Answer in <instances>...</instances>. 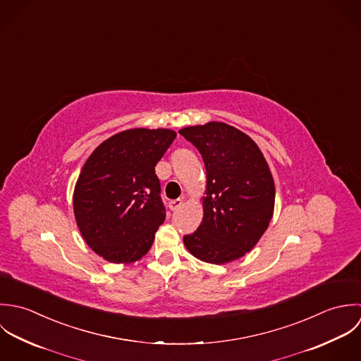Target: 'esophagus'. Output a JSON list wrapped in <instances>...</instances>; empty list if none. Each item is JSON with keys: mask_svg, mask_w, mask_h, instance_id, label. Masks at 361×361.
<instances>
[{"mask_svg": "<svg viewBox=\"0 0 361 361\" xmlns=\"http://www.w3.org/2000/svg\"><path fill=\"white\" fill-rule=\"evenodd\" d=\"M181 205H183V200H180V198H178V200H174V201H170V202H169V208H170L171 211H177V209H178Z\"/></svg>", "mask_w": 361, "mask_h": 361, "instance_id": "esophagus-1", "label": "esophagus"}]
</instances>
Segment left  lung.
<instances>
[{
	"label": "left lung",
	"mask_w": 361,
	"mask_h": 361,
	"mask_svg": "<svg viewBox=\"0 0 361 361\" xmlns=\"http://www.w3.org/2000/svg\"><path fill=\"white\" fill-rule=\"evenodd\" d=\"M180 134L194 145L207 169V197L200 227L184 235L201 261L226 264L254 248L269 226L275 184L268 163L248 135L224 123L187 127Z\"/></svg>",
	"instance_id": "1"
}]
</instances>
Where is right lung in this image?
<instances>
[{"instance_id":"right-lung-1","label":"right lung","mask_w":361,"mask_h":361,"mask_svg":"<svg viewBox=\"0 0 361 361\" xmlns=\"http://www.w3.org/2000/svg\"><path fill=\"white\" fill-rule=\"evenodd\" d=\"M171 130L135 128L99 145L73 191V214L86 244L104 259L130 264L152 247L164 221L154 166L173 144Z\"/></svg>"}]
</instances>
